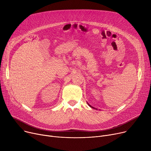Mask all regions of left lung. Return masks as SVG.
<instances>
[{"label": "left lung", "instance_id": "left-lung-1", "mask_svg": "<svg viewBox=\"0 0 151 151\" xmlns=\"http://www.w3.org/2000/svg\"><path fill=\"white\" fill-rule=\"evenodd\" d=\"M87 104H88V105H89V106H90V107H91V108H93V109H97V108H94V107H93V106H91V105H89V104H88V102H87Z\"/></svg>", "mask_w": 151, "mask_h": 151}]
</instances>
